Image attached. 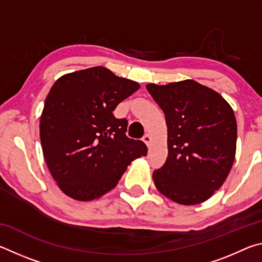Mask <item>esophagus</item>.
Here are the masks:
<instances>
[{
    "mask_svg": "<svg viewBox=\"0 0 262 262\" xmlns=\"http://www.w3.org/2000/svg\"><path fill=\"white\" fill-rule=\"evenodd\" d=\"M142 141H143V142H144V143H145V144H147V145H148V147H149V145H150V143H151V136H150L149 134H145V135L143 136V139H142Z\"/></svg>",
    "mask_w": 262,
    "mask_h": 262,
    "instance_id": "34e87169",
    "label": "esophagus"
}]
</instances>
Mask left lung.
Segmentation results:
<instances>
[{
  "mask_svg": "<svg viewBox=\"0 0 262 262\" xmlns=\"http://www.w3.org/2000/svg\"><path fill=\"white\" fill-rule=\"evenodd\" d=\"M167 126V158L152 173L158 192L171 201L193 206L208 200L233 165L237 121L219 92L185 79L166 85L147 84Z\"/></svg>",
  "mask_w": 262,
  "mask_h": 262,
  "instance_id": "8db88e82",
  "label": "left lung"
}]
</instances>
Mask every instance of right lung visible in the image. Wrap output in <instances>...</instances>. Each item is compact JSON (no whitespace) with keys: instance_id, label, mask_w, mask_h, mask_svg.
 <instances>
[{"instance_id":"obj_1","label":"right lung","mask_w":262,"mask_h":262,"mask_svg":"<svg viewBox=\"0 0 262 262\" xmlns=\"http://www.w3.org/2000/svg\"><path fill=\"white\" fill-rule=\"evenodd\" d=\"M139 89L105 67L66 74L53 84L40 117V142L48 170L67 196L99 199L134 159L147 155L143 142L126 136V119L113 115Z\"/></svg>"}]
</instances>
